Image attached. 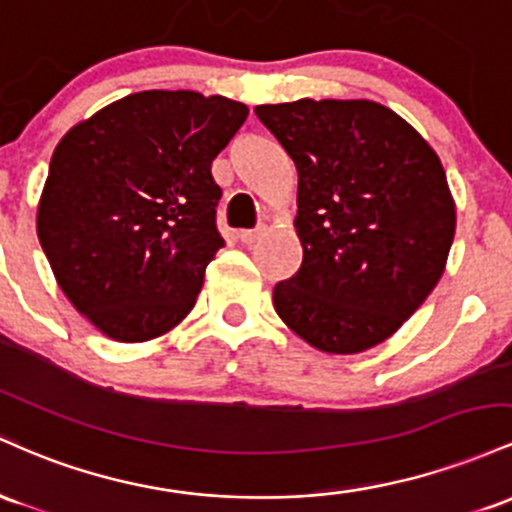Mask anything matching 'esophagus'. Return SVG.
I'll return each mask as SVG.
<instances>
[{
    "label": "esophagus",
    "instance_id": "obj_1",
    "mask_svg": "<svg viewBox=\"0 0 512 512\" xmlns=\"http://www.w3.org/2000/svg\"><path fill=\"white\" fill-rule=\"evenodd\" d=\"M263 234H266V229L263 227H258V229H244V232H239V239H241V244H256L258 239L263 237Z\"/></svg>",
    "mask_w": 512,
    "mask_h": 512
}]
</instances>
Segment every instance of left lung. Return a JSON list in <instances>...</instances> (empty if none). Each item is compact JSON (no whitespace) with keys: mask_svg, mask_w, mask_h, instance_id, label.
Returning <instances> with one entry per match:
<instances>
[{"mask_svg":"<svg viewBox=\"0 0 512 512\" xmlns=\"http://www.w3.org/2000/svg\"><path fill=\"white\" fill-rule=\"evenodd\" d=\"M297 169L300 271L273 287L309 346L353 355L387 341L445 273L457 210L435 149L367 99L263 103Z\"/></svg>","mask_w":512,"mask_h":512,"instance_id":"left-lung-1","label":"left lung"}]
</instances>
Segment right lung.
Returning <instances> with one entry per match:
<instances>
[{
	"label": "right lung",
	"mask_w": 512,
	"mask_h": 512,
	"mask_svg": "<svg viewBox=\"0 0 512 512\" xmlns=\"http://www.w3.org/2000/svg\"><path fill=\"white\" fill-rule=\"evenodd\" d=\"M249 108L198 91H137L57 142L36 229L57 285L103 336L142 343L179 326L222 241L212 159Z\"/></svg>",
	"instance_id": "right-lung-1"
}]
</instances>
